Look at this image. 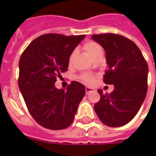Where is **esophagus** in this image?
Here are the masks:
<instances>
[{
  "instance_id": "1",
  "label": "esophagus",
  "mask_w": 156,
  "mask_h": 156,
  "mask_svg": "<svg viewBox=\"0 0 156 156\" xmlns=\"http://www.w3.org/2000/svg\"><path fill=\"white\" fill-rule=\"evenodd\" d=\"M86 94L87 95H88L89 93L92 92V91H95V89H93V88L91 87H86Z\"/></svg>"
}]
</instances>
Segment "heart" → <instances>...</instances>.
Segmentation results:
<instances>
[{"label":"heart","instance_id":"heart-1","mask_svg":"<svg viewBox=\"0 0 156 156\" xmlns=\"http://www.w3.org/2000/svg\"><path fill=\"white\" fill-rule=\"evenodd\" d=\"M83 49L85 50L86 52L89 55V56L93 58L95 55H97L99 52H102V48L100 47V45L98 44L96 42H94V41H87L83 45ZM73 56H74V52L71 54L69 58V63L71 64L72 61H73ZM82 78L84 82L87 83H92L94 82V78L90 74H84V75L82 76Z\"/></svg>","mask_w":156,"mask_h":156}]
</instances>
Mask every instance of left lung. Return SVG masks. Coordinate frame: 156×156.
Here are the masks:
<instances>
[{
    "label": "left lung",
    "mask_w": 156,
    "mask_h": 156,
    "mask_svg": "<svg viewBox=\"0 0 156 156\" xmlns=\"http://www.w3.org/2000/svg\"><path fill=\"white\" fill-rule=\"evenodd\" d=\"M94 41L104 48L108 70L104 75L106 84H113L110 94L100 95L94 109L104 125L120 127L129 123L139 111L147 91L148 66L137 45L116 34L93 35Z\"/></svg>",
    "instance_id": "left-lung-1"
}]
</instances>
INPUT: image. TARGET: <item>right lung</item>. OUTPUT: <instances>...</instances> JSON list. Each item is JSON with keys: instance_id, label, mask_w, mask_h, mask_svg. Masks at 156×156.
I'll use <instances>...</instances> for the list:
<instances>
[{"instance_id": "right-lung-1", "label": "right lung", "mask_w": 156, "mask_h": 156, "mask_svg": "<svg viewBox=\"0 0 156 156\" xmlns=\"http://www.w3.org/2000/svg\"><path fill=\"white\" fill-rule=\"evenodd\" d=\"M85 37L40 35L21 56L19 90L30 115L44 128L59 130L70 126L85 95V87L78 82H72L66 90L55 87L56 78L67 70L69 56Z\"/></svg>"}]
</instances>
